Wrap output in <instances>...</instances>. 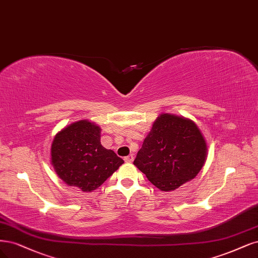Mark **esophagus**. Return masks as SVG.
Masks as SVG:
<instances>
[{
  "instance_id": "34e87169",
  "label": "esophagus",
  "mask_w": 258,
  "mask_h": 258,
  "mask_svg": "<svg viewBox=\"0 0 258 258\" xmlns=\"http://www.w3.org/2000/svg\"><path fill=\"white\" fill-rule=\"evenodd\" d=\"M123 160H125V162H132L133 161V156L129 155V156L123 158Z\"/></svg>"
}]
</instances>
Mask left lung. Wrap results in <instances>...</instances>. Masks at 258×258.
<instances>
[{
	"label": "left lung",
	"mask_w": 258,
	"mask_h": 258,
	"mask_svg": "<svg viewBox=\"0 0 258 258\" xmlns=\"http://www.w3.org/2000/svg\"><path fill=\"white\" fill-rule=\"evenodd\" d=\"M206 154V142L192 120L162 114L154 122L133 164L158 189L173 191L200 173Z\"/></svg>",
	"instance_id": "obj_1"
}]
</instances>
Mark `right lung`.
Instances as JSON below:
<instances>
[{
  "label": "right lung",
  "instance_id": "right-lung-1",
  "mask_svg": "<svg viewBox=\"0 0 258 258\" xmlns=\"http://www.w3.org/2000/svg\"><path fill=\"white\" fill-rule=\"evenodd\" d=\"M51 162L59 178L83 192L100 186L123 163L100 142V128L79 120L59 131L51 146Z\"/></svg>",
  "mask_w": 258,
  "mask_h": 258
}]
</instances>
